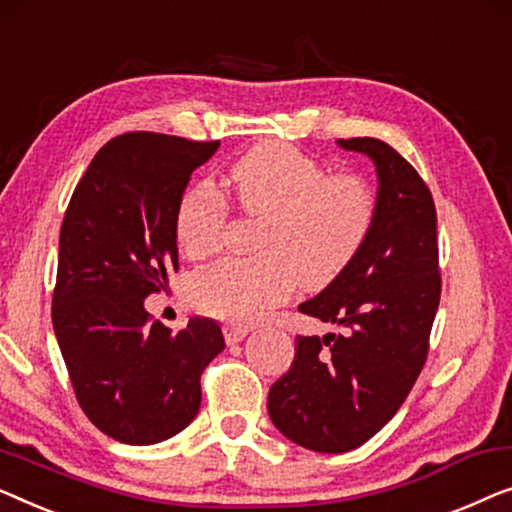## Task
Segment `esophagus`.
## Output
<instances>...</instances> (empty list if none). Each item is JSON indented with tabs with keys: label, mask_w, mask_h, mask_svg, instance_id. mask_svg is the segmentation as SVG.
Segmentation results:
<instances>
[{
	"label": "esophagus",
	"mask_w": 512,
	"mask_h": 512,
	"mask_svg": "<svg viewBox=\"0 0 512 512\" xmlns=\"http://www.w3.org/2000/svg\"><path fill=\"white\" fill-rule=\"evenodd\" d=\"M249 335V328L244 325H224V339L228 344H238Z\"/></svg>",
	"instance_id": "34e87169"
}]
</instances>
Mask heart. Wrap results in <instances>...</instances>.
I'll return each instance as SVG.
<instances>
[{
	"label": "heart",
	"mask_w": 512,
	"mask_h": 512,
	"mask_svg": "<svg viewBox=\"0 0 512 512\" xmlns=\"http://www.w3.org/2000/svg\"><path fill=\"white\" fill-rule=\"evenodd\" d=\"M226 187L247 214L263 217L249 258H221L196 270L189 295L198 309L228 323H258L295 284L323 288L342 274L372 233L379 198L365 177L330 173L298 147L263 143L226 173ZM228 205L196 184L175 210L177 244L191 258L221 247Z\"/></svg>",
	"instance_id": "obj_1"
}]
</instances>
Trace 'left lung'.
Wrapping results in <instances>:
<instances>
[{
  "mask_svg": "<svg viewBox=\"0 0 512 512\" xmlns=\"http://www.w3.org/2000/svg\"><path fill=\"white\" fill-rule=\"evenodd\" d=\"M367 154L379 173V212L348 268L298 311L342 332L295 337V358L274 381V427L302 448L346 453L388 422L427 362L441 300L432 191L379 138L339 140Z\"/></svg>",
  "mask_w": 512,
  "mask_h": 512,
  "instance_id": "left-lung-1",
  "label": "left lung"
}]
</instances>
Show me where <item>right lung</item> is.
Instances as JSON below:
<instances>
[{
    "label": "right lung",
    "mask_w": 512,
    "mask_h": 512,
    "mask_svg": "<svg viewBox=\"0 0 512 512\" xmlns=\"http://www.w3.org/2000/svg\"><path fill=\"white\" fill-rule=\"evenodd\" d=\"M152 131L96 152L59 231L53 328L85 416L129 446L182 432L201 409V374L224 348L210 318L173 332L143 300L177 272L175 210L191 173L217 152Z\"/></svg>",
    "instance_id": "1"
}]
</instances>
